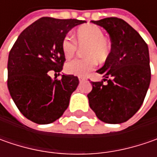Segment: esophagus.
Wrapping results in <instances>:
<instances>
[{
    "mask_svg": "<svg viewBox=\"0 0 157 157\" xmlns=\"http://www.w3.org/2000/svg\"><path fill=\"white\" fill-rule=\"evenodd\" d=\"M86 77H85V76H79L78 77V79H79V81L82 82V81H85V80H86Z\"/></svg>",
    "mask_w": 157,
    "mask_h": 157,
    "instance_id": "obj_1",
    "label": "esophagus"
}]
</instances>
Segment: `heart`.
Listing matches in <instances>:
<instances>
[{"label":"heart","mask_w":157,"mask_h":157,"mask_svg":"<svg viewBox=\"0 0 157 157\" xmlns=\"http://www.w3.org/2000/svg\"><path fill=\"white\" fill-rule=\"evenodd\" d=\"M104 33L100 27L94 24H87L80 27L75 34V41L70 36H64L62 41V51L65 58L74 57L78 46L87 45L85 48L86 58L75 59L66 64V71L77 76H84L96 65V60L104 62L107 58L111 46L104 38Z\"/></svg>","instance_id":"heart-1"}]
</instances>
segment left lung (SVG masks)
I'll use <instances>...</instances> for the list:
<instances>
[{
	"label": "left lung",
	"instance_id": "left-lung-1",
	"mask_svg": "<svg viewBox=\"0 0 157 157\" xmlns=\"http://www.w3.org/2000/svg\"><path fill=\"white\" fill-rule=\"evenodd\" d=\"M92 22L105 29L112 44L105 64L97 71L107 84L92 82L89 105L101 121L122 123L140 109L148 92L151 78L148 45L122 19L108 17Z\"/></svg>",
	"mask_w": 157,
	"mask_h": 157
}]
</instances>
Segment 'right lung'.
<instances>
[{
  "label": "right lung",
  "mask_w": 157,
  "mask_h": 157,
  "mask_svg": "<svg viewBox=\"0 0 157 157\" xmlns=\"http://www.w3.org/2000/svg\"><path fill=\"white\" fill-rule=\"evenodd\" d=\"M86 22L77 19L42 17L18 36L8 61V88L19 111L29 121L49 124L63 115L78 85L74 75L52 79L48 71L60 72L65 57L62 41L73 27Z\"/></svg>",
  "instance_id": "add662e5"
}]
</instances>
